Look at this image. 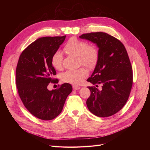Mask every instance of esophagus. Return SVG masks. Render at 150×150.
Masks as SVG:
<instances>
[{
    "label": "esophagus",
    "mask_w": 150,
    "mask_h": 150,
    "mask_svg": "<svg viewBox=\"0 0 150 150\" xmlns=\"http://www.w3.org/2000/svg\"><path fill=\"white\" fill-rule=\"evenodd\" d=\"M72 87H73V89H74V90H78V89H79L81 88L80 86H76V85H74L73 86H72Z\"/></svg>",
    "instance_id": "34e87169"
}]
</instances>
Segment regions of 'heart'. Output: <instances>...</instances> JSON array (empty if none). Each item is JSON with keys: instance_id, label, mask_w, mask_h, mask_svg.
Segmentation results:
<instances>
[{"instance_id": "heart-1", "label": "heart", "mask_w": 150, "mask_h": 150, "mask_svg": "<svg viewBox=\"0 0 150 150\" xmlns=\"http://www.w3.org/2000/svg\"><path fill=\"white\" fill-rule=\"evenodd\" d=\"M64 51L69 55L79 57V64H83L89 69L96 65L99 52L96 46L93 44H88L84 40L72 37L67 40L64 47ZM63 56L62 53L57 51L51 57V64L54 69L60 70L62 68ZM88 74V70L84 67L78 69L67 71L61 75L62 80L65 83L78 84L82 82Z\"/></svg>"}]
</instances>
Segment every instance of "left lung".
<instances>
[{
	"label": "left lung",
	"instance_id": "obj_1",
	"mask_svg": "<svg viewBox=\"0 0 150 150\" xmlns=\"http://www.w3.org/2000/svg\"><path fill=\"white\" fill-rule=\"evenodd\" d=\"M96 44L99 58L95 69L87 79L93 84H102L101 90L88 88V110L98 117H108L121 110L127 102L133 85V70L124 45L105 33H91L79 36Z\"/></svg>",
	"mask_w": 150,
	"mask_h": 150
}]
</instances>
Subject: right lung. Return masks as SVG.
Returning <instances> with one entry per match:
<instances>
[{
  "mask_svg": "<svg viewBox=\"0 0 150 150\" xmlns=\"http://www.w3.org/2000/svg\"><path fill=\"white\" fill-rule=\"evenodd\" d=\"M66 35L44 37L31 43L22 52L16 68V86L20 98L32 115L42 120H51L61 112L72 90L69 83L49 91L56 74L51 57L64 42Z\"/></svg>",
  "mask_w": 150,
  "mask_h": 150,
  "instance_id": "obj_1",
  "label": "right lung"
}]
</instances>
